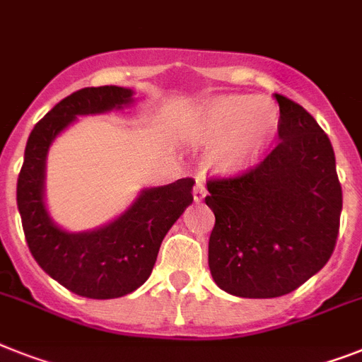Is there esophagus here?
Listing matches in <instances>:
<instances>
[{"instance_id": "obj_1", "label": "esophagus", "mask_w": 362, "mask_h": 362, "mask_svg": "<svg viewBox=\"0 0 362 362\" xmlns=\"http://www.w3.org/2000/svg\"><path fill=\"white\" fill-rule=\"evenodd\" d=\"M205 194H207V188H205V183H203L202 179H198L196 181V187H194V202H202L203 198H205Z\"/></svg>"}]
</instances>
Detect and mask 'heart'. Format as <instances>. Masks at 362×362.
<instances>
[{
  "label": "heart",
  "instance_id": "obj_1",
  "mask_svg": "<svg viewBox=\"0 0 362 362\" xmlns=\"http://www.w3.org/2000/svg\"><path fill=\"white\" fill-rule=\"evenodd\" d=\"M279 127L276 103L262 95H218L194 110L185 136L213 144L209 164L218 174H237L261 159Z\"/></svg>",
  "mask_w": 362,
  "mask_h": 362
}]
</instances>
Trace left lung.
<instances>
[{"label": "left lung", "mask_w": 362, "mask_h": 362, "mask_svg": "<svg viewBox=\"0 0 362 362\" xmlns=\"http://www.w3.org/2000/svg\"><path fill=\"white\" fill-rule=\"evenodd\" d=\"M279 142L255 168L211 179L209 268L238 298H277L325 267L339 235L342 188L327 134L281 94Z\"/></svg>", "instance_id": "1"}]
</instances>
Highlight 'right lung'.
Wrapping results in <instances>:
<instances>
[{"instance_id":"add662e5","label":"right lung","mask_w":362,"mask_h":362,"mask_svg":"<svg viewBox=\"0 0 362 362\" xmlns=\"http://www.w3.org/2000/svg\"><path fill=\"white\" fill-rule=\"evenodd\" d=\"M133 94L124 86H88L59 101L29 134L18 175V211L31 255L57 283L92 300L122 298L144 285L160 242L194 199L190 177L144 188L112 222L81 233L59 228L47 213L44 177L53 140L77 116L124 109L133 103Z\"/></svg>"}]
</instances>
